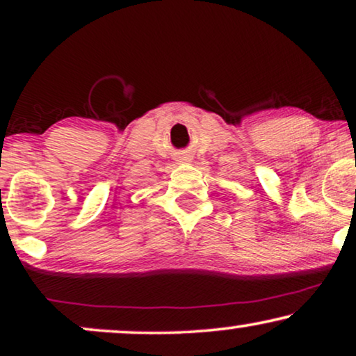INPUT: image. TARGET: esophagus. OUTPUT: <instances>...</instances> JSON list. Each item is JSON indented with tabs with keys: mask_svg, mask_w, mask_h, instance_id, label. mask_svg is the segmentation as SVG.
<instances>
[{
	"mask_svg": "<svg viewBox=\"0 0 356 356\" xmlns=\"http://www.w3.org/2000/svg\"><path fill=\"white\" fill-rule=\"evenodd\" d=\"M184 160H191V159H188V157H186V159H184Z\"/></svg>",
	"mask_w": 356,
	"mask_h": 356,
	"instance_id": "1",
	"label": "esophagus"
}]
</instances>
